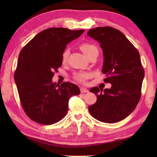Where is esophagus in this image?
I'll return each mask as SVG.
<instances>
[{
  "label": "esophagus",
  "mask_w": 157,
  "mask_h": 157,
  "mask_svg": "<svg viewBox=\"0 0 157 157\" xmlns=\"http://www.w3.org/2000/svg\"><path fill=\"white\" fill-rule=\"evenodd\" d=\"M80 91H81V93H82V94H84V93L89 92V90L86 88H84V87H81Z\"/></svg>",
  "instance_id": "1"
}]
</instances>
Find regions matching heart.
<instances>
[{
	"mask_svg": "<svg viewBox=\"0 0 157 157\" xmlns=\"http://www.w3.org/2000/svg\"><path fill=\"white\" fill-rule=\"evenodd\" d=\"M79 48L82 51V52L86 55V56H88V55L91 53L93 50L95 49H97L96 46H95L94 45L89 44V43H83L80 45L79 46ZM69 55V49L66 48L63 52H62V58L63 62H66L68 59ZM89 73H77L74 75V78H75V80H77L79 82H84L85 80L89 78Z\"/></svg>",
	"mask_w": 157,
	"mask_h": 157,
	"instance_id": "1",
	"label": "heart"
}]
</instances>
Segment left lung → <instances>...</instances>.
Masks as SVG:
<instances>
[{"mask_svg":"<svg viewBox=\"0 0 157 157\" xmlns=\"http://www.w3.org/2000/svg\"><path fill=\"white\" fill-rule=\"evenodd\" d=\"M87 35L100 43L103 52L102 73L110 89H90L97 101L89 107L98 121L114 123L123 120L135 109L141 95L145 72L139 52L128 39L117 29L109 26L93 28Z\"/></svg>","mask_w":157,"mask_h":157,"instance_id":"left-lung-1","label":"left lung"}]
</instances>
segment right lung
Instances as JSON below:
<instances>
[{
  "label": "right lung",
  "instance_id": "1",
  "mask_svg": "<svg viewBox=\"0 0 157 157\" xmlns=\"http://www.w3.org/2000/svg\"><path fill=\"white\" fill-rule=\"evenodd\" d=\"M84 32L63 28L46 29L20 52L14 81L23 110L36 123L49 125L59 122L68 112L69 98L80 94L77 85L71 82L57 84L52 79L62 64L66 45Z\"/></svg>",
  "mask_w": 157,
  "mask_h": 157
}]
</instances>
